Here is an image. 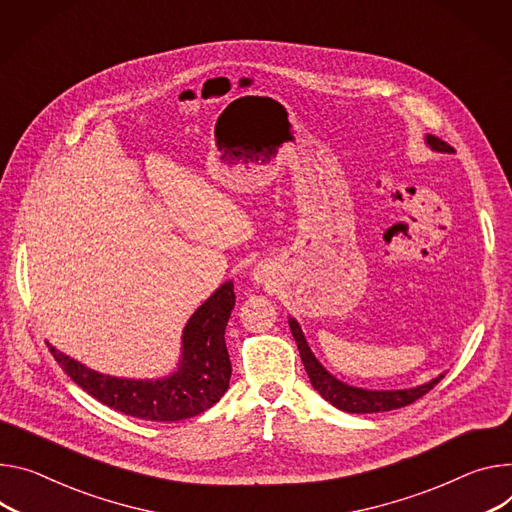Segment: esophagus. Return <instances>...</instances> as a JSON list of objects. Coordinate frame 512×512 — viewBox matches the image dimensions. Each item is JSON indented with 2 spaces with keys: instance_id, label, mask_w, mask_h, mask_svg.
Here are the masks:
<instances>
[{
  "instance_id": "esophagus-1",
  "label": "esophagus",
  "mask_w": 512,
  "mask_h": 512,
  "mask_svg": "<svg viewBox=\"0 0 512 512\" xmlns=\"http://www.w3.org/2000/svg\"><path fill=\"white\" fill-rule=\"evenodd\" d=\"M253 282L255 284H267V282H271V267L267 265V263H257L255 265V269H253Z\"/></svg>"
}]
</instances>
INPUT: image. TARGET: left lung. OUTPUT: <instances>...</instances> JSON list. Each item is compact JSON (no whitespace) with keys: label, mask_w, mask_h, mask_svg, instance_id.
Instances as JSON below:
<instances>
[{"label":"left lung","mask_w":512,"mask_h":512,"mask_svg":"<svg viewBox=\"0 0 512 512\" xmlns=\"http://www.w3.org/2000/svg\"><path fill=\"white\" fill-rule=\"evenodd\" d=\"M425 143L431 147V151L451 153V147L433 134L425 136ZM288 322H290V331L298 345V351H300V357H302V363H304V369L310 378L312 388L324 400L331 402L335 408H339L343 412L369 414V412H386V410H396V408L408 406L414 400L425 396L429 390H433L445 376V374H439L431 382H425V384L414 386V388H404V390H367V388L349 386V384L337 380L331 371L316 359V355L312 353V349L302 333V327L298 324V320L290 316Z\"/></svg>","instance_id":"8db88e82"}]
</instances>
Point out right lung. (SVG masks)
<instances>
[{
  "mask_svg": "<svg viewBox=\"0 0 512 512\" xmlns=\"http://www.w3.org/2000/svg\"><path fill=\"white\" fill-rule=\"evenodd\" d=\"M235 286L224 282L188 320L181 335V357L173 374L157 380L116 378L89 369L51 347L65 374L89 396L128 416L175 423L214 406L230 382V359L224 343L226 322L235 308Z\"/></svg>",
  "mask_w": 512,
  "mask_h": 512,
  "instance_id": "right-lung-1",
  "label": "right lung"
}]
</instances>
